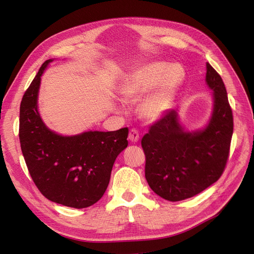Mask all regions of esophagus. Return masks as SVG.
<instances>
[{"label": "esophagus", "instance_id": "34e87169", "mask_svg": "<svg viewBox=\"0 0 254 254\" xmlns=\"http://www.w3.org/2000/svg\"><path fill=\"white\" fill-rule=\"evenodd\" d=\"M138 137H139L138 130L136 128H131L129 131V135H128L129 141H131L132 143H136L138 141Z\"/></svg>", "mask_w": 254, "mask_h": 254}]
</instances>
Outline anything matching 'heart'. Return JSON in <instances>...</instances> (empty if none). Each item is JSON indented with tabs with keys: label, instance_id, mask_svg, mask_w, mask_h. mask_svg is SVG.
Wrapping results in <instances>:
<instances>
[{
	"label": "heart",
	"instance_id": "obj_1",
	"mask_svg": "<svg viewBox=\"0 0 254 254\" xmlns=\"http://www.w3.org/2000/svg\"><path fill=\"white\" fill-rule=\"evenodd\" d=\"M184 77L185 71L180 65L155 62L128 74L119 90L124 98L137 100L153 89L139 105V112L147 120H155L170 107Z\"/></svg>",
	"mask_w": 254,
	"mask_h": 254
}]
</instances>
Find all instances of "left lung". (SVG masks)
<instances>
[{"label": "left lung", "instance_id": "obj_1", "mask_svg": "<svg viewBox=\"0 0 254 254\" xmlns=\"http://www.w3.org/2000/svg\"><path fill=\"white\" fill-rule=\"evenodd\" d=\"M206 66V82L214 99L207 127L186 132L172 109L149 127L141 142L148 185L170 202L192 197L211 186L222 177L229 157L232 109L221 75L209 63Z\"/></svg>", "mask_w": 254, "mask_h": 254}]
</instances>
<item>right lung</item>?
Wrapping results in <instances>:
<instances>
[{"instance_id":"1","label":"right lung","mask_w":254,"mask_h":254,"mask_svg":"<svg viewBox=\"0 0 254 254\" xmlns=\"http://www.w3.org/2000/svg\"><path fill=\"white\" fill-rule=\"evenodd\" d=\"M47 60L25 91L20 107L19 138L30 177L51 202L82 209L103 196L117 156L128 145V128L88 131L74 136L52 132L38 112V92Z\"/></svg>"}]
</instances>
